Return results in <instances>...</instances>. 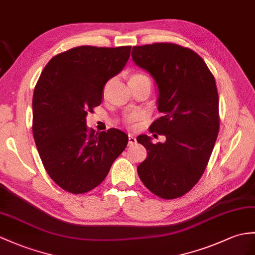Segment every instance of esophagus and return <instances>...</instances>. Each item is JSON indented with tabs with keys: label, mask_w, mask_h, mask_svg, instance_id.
Returning <instances> with one entry per match:
<instances>
[{
	"label": "esophagus",
	"mask_w": 255,
	"mask_h": 255,
	"mask_svg": "<svg viewBox=\"0 0 255 255\" xmlns=\"http://www.w3.org/2000/svg\"><path fill=\"white\" fill-rule=\"evenodd\" d=\"M135 141H137V140H135L134 135H133L132 133H128V144H129V145L134 144Z\"/></svg>",
	"instance_id": "34e87169"
}]
</instances>
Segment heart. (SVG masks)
I'll return each instance as SVG.
<instances>
[{"mask_svg": "<svg viewBox=\"0 0 255 255\" xmlns=\"http://www.w3.org/2000/svg\"><path fill=\"white\" fill-rule=\"evenodd\" d=\"M128 85L130 86H133L135 84H139V82L142 81H146V80H150L147 77L142 74L140 72H133L128 76ZM140 118V114L138 113H129L127 114L125 117H124V123H125V125L129 126V127H132L134 125V123L137 122Z\"/></svg>", "mask_w": 255, "mask_h": 255, "instance_id": "1", "label": "heart"}]
</instances>
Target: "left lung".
I'll use <instances>...</instances> for the list:
<instances>
[{
	"label": "left lung",
	"instance_id": "1",
	"mask_svg": "<svg viewBox=\"0 0 255 255\" xmlns=\"http://www.w3.org/2000/svg\"><path fill=\"white\" fill-rule=\"evenodd\" d=\"M131 56L158 88L157 110L163 116L150 131L166 137L156 144L146 134L137 138L147 152L138 175L159 198L182 197L202 177L220 131L215 78L202 57L175 43L133 46Z\"/></svg>",
	"mask_w": 255,
	"mask_h": 255
}]
</instances>
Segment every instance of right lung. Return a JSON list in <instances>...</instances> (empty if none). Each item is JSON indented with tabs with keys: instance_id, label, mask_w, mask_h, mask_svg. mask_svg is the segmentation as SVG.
Returning a JSON list of instances; mask_svg holds the SVG:
<instances>
[{
	"instance_id": "obj_1",
	"label": "right lung",
	"mask_w": 255,
	"mask_h": 255,
	"mask_svg": "<svg viewBox=\"0 0 255 255\" xmlns=\"http://www.w3.org/2000/svg\"><path fill=\"white\" fill-rule=\"evenodd\" d=\"M131 46L81 45L51 58L34 87L32 132L43 166L65 191L86 193L108 176L128 143L118 129L96 132L86 116L125 66Z\"/></svg>"
}]
</instances>
